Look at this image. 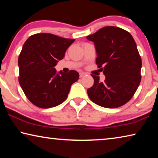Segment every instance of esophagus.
Listing matches in <instances>:
<instances>
[{
	"label": "esophagus",
	"mask_w": 158,
	"mask_h": 158,
	"mask_svg": "<svg viewBox=\"0 0 158 158\" xmlns=\"http://www.w3.org/2000/svg\"><path fill=\"white\" fill-rule=\"evenodd\" d=\"M85 75H86V73H84V72H81V73H79V77H81H81H85Z\"/></svg>",
	"instance_id": "obj_1"
}]
</instances>
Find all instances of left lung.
I'll return each instance as SVG.
<instances>
[{
    "instance_id": "obj_1",
    "label": "left lung",
    "mask_w": 158,
    "mask_h": 158,
    "mask_svg": "<svg viewBox=\"0 0 158 158\" xmlns=\"http://www.w3.org/2000/svg\"><path fill=\"white\" fill-rule=\"evenodd\" d=\"M86 38L94 42L96 64L105 75L101 82L100 77L91 74L94 84L87 90L89 98L102 107L124 105L135 93L141 78V58L133 37L124 29L105 26Z\"/></svg>"
}]
</instances>
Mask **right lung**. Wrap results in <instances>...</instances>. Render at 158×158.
Here are the masks:
<instances>
[{
	"mask_svg": "<svg viewBox=\"0 0 158 158\" xmlns=\"http://www.w3.org/2000/svg\"><path fill=\"white\" fill-rule=\"evenodd\" d=\"M74 41L50 33H37L23 44L18 58L19 82L26 97L37 107L59 105L78 80L79 74L75 70L57 73L54 68Z\"/></svg>",
	"mask_w": 158,
	"mask_h": 158,
	"instance_id": "1",
	"label": "right lung"
}]
</instances>
